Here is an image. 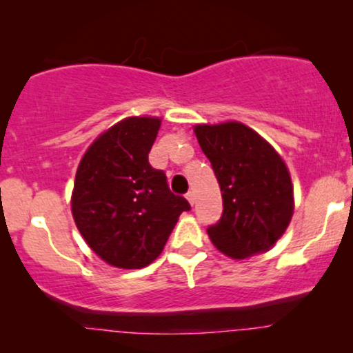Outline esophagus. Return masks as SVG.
<instances>
[{"label": "esophagus", "mask_w": 353, "mask_h": 353, "mask_svg": "<svg viewBox=\"0 0 353 353\" xmlns=\"http://www.w3.org/2000/svg\"><path fill=\"white\" fill-rule=\"evenodd\" d=\"M185 199L189 201L190 205H194L196 204V192H194V190H189V192L185 194Z\"/></svg>", "instance_id": "1"}]
</instances>
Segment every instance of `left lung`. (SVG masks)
Returning a JSON list of instances; mask_svg holds the SVG:
<instances>
[{
  "mask_svg": "<svg viewBox=\"0 0 353 353\" xmlns=\"http://www.w3.org/2000/svg\"><path fill=\"white\" fill-rule=\"evenodd\" d=\"M222 194L221 221L208 229L217 250L234 261L264 254L294 216V185L282 156L239 121L194 125Z\"/></svg>",
  "mask_w": 353,
  "mask_h": 353,
  "instance_id": "1",
  "label": "left lung"
}]
</instances>
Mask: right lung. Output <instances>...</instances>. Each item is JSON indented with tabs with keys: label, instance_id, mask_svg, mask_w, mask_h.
<instances>
[{
	"label": "right lung",
	"instance_id": "1",
	"mask_svg": "<svg viewBox=\"0 0 353 353\" xmlns=\"http://www.w3.org/2000/svg\"><path fill=\"white\" fill-rule=\"evenodd\" d=\"M163 119L129 116L81 157L71 212L89 249L112 267L143 269L159 257L189 202L148 161Z\"/></svg>",
	"mask_w": 353,
	"mask_h": 353
}]
</instances>
